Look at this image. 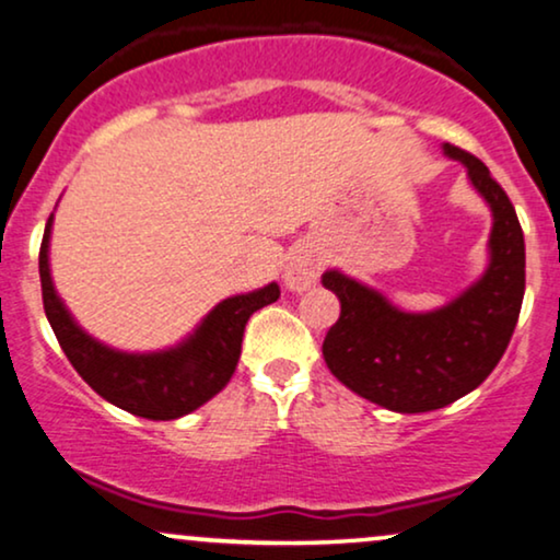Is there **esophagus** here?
<instances>
[{"mask_svg": "<svg viewBox=\"0 0 560 560\" xmlns=\"http://www.w3.org/2000/svg\"><path fill=\"white\" fill-rule=\"evenodd\" d=\"M318 275H322V259H318V254L314 249H308V246H298V249L290 252L285 275H282L290 290L303 293V290L314 285Z\"/></svg>", "mask_w": 560, "mask_h": 560, "instance_id": "esophagus-1", "label": "esophagus"}]
</instances>
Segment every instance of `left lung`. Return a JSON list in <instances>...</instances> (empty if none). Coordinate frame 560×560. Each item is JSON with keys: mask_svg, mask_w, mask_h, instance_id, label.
<instances>
[{"mask_svg": "<svg viewBox=\"0 0 560 560\" xmlns=\"http://www.w3.org/2000/svg\"><path fill=\"white\" fill-rule=\"evenodd\" d=\"M442 154L466 166L468 183L491 208L481 278L424 314L394 306L339 270L322 278L342 306L322 347L326 368L358 396L398 413L442 409L481 386L510 345L525 295V236L502 185L468 151L442 143Z\"/></svg>", "mask_w": 560, "mask_h": 560, "instance_id": "obj_1", "label": "left lung"}]
</instances>
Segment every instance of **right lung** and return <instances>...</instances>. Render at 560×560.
I'll list each match as a JSON object with an SVG mask.
<instances>
[{
	"instance_id": "add662e5",
	"label": "right lung",
	"mask_w": 560,
	"mask_h": 560,
	"mask_svg": "<svg viewBox=\"0 0 560 560\" xmlns=\"http://www.w3.org/2000/svg\"><path fill=\"white\" fill-rule=\"evenodd\" d=\"M50 213L40 244L43 308L71 365L105 401L136 417L170 422L200 409L226 388L242 354L244 326L254 311L280 298L278 282L221 301L179 345L156 352H122L86 334L56 293L50 278Z\"/></svg>"
}]
</instances>
